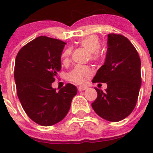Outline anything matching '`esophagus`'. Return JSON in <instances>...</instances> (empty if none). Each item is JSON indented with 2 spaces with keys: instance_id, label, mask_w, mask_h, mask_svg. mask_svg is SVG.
I'll return each instance as SVG.
<instances>
[{
  "instance_id": "1",
  "label": "esophagus",
  "mask_w": 153,
  "mask_h": 153,
  "mask_svg": "<svg viewBox=\"0 0 153 153\" xmlns=\"http://www.w3.org/2000/svg\"><path fill=\"white\" fill-rule=\"evenodd\" d=\"M86 89V86H78V90L80 91V92H81V91L85 90Z\"/></svg>"
}]
</instances>
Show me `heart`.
I'll use <instances>...</instances> for the list:
<instances>
[{
  "label": "heart",
  "instance_id": "heart-1",
  "mask_svg": "<svg viewBox=\"0 0 153 153\" xmlns=\"http://www.w3.org/2000/svg\"><path fill=\"white\" fill-rule=\"evenodd\" d=\"M79 44L89 52V58L93 61H98L100 58V52L98 51L101 47L99 38L95 35H89L83 38L79 41ZM70 49H67L63 52L62 57L64 61H67L70 56ZM92 75V71L85 66H76L67 74V79L75 84H81L85 81L86 78Z\"/></svg>",
  "mask_w": 153,
  "mask_h": 153
}]
</instances>
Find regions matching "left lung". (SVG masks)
Returning <instances> with one entry per match:
<instances>
[{
	"instance_id": "obj_1",
	"label": "left lung",
	"mask_w": 153,
	"mask_h": 153,
	"mask_svg": "<svg viewBox=\"0 0 153 153\" xmlns=\"http://www.w3.org/2000/svg\"><path fill=\"white\" fill-rule=\"evenodd\" d=\"M104 64L94 77L93 83H106L103 92L95 88L98 97L92 109L104 119L121 121L136 105L141 85V60L132 43L122 35H108Z\"/></svg>"
}]
</instances>
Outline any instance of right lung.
<instances>
[{"label": "right lung", "mask_w": 153, "mask_h": 153, "mask_svg": "<svg viewBox=\"0 0 153 153\" xmlns=\"http://www.w3.org/2000/svg\"><path fill=\"white\" fill-rule=\"evenodd\" d=\"M66 43L40 36L20 49L15 58L17 95L29 118L48 126L64 119L77 94V88L67 84L56 92L52 87L61 69V57Z\"/></svg>", "instance_id": "right-lung-1"}]
</instances>
